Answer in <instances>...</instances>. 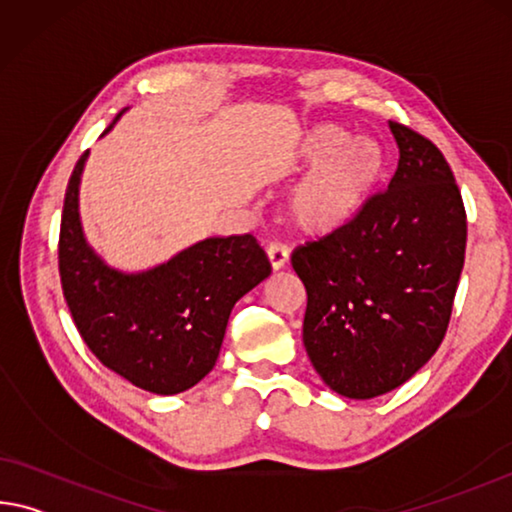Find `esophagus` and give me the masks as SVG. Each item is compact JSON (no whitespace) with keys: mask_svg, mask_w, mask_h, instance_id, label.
Instances as JSON below:
<instances>
[{"mask_svg":"<svg viewBox=\"0 0 512 512\" xmlns=\"http://www.w3.org/2000/svg\"><path fill=\"white\" fill-rule=\"evenodd\" d=\"M266 255H269L273 271H282L289 264V250L287 246H282V243H271V246L266 248Z\"/></svg>","mask_w":512,"mask_h":512,"instance_id":"obj_1","label":"esophagus"}]
</instances>
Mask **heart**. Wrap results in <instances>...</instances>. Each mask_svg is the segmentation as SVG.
Returning <instances> with one entry per match:
<instances>
[{"label": "heart", "instance_id": "b5f03b06", "mask_svg": "<svg viewBox=\"0 0 512 512\" xmlns=\"http://www.w3.org/2000/svg\"><path fill=\"white\" fill-rule=\"evenodd\" d=\"M294 164L315 168L291 191L289 221L303 234L326 237L358 216L383 170V152L373 141H348L346 129L323 123L307 129Z\"/></svg>", "mask_w": 512, "mask_h": 512}]
</instances>
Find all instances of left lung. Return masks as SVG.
I'll use <instances>...</instances> for the list:
<instances>
[{
  "label": "left lung",
  "mask_w": 512,
  "mask_h": 512,
  "mask_svg": "<svg viewBox=\"0 0 512 512\" xmlns=\"http://www.w3.org/2000/svg\"><path fill=\"white\" fill-rule=\"evenodd\" d=\"M399 166L351 223L291 264L307 291L303 344L332 392L373 399L410 380L449 328L467 214L444 154L389 120Z\"/></svg>",
  "instance_id": "8db88e82"
}]
</instances>
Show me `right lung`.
Listing matches in <instances>:
<instances>
[{
  "mask_svg": "<svg viewBox=\"0 0 512 512\" xmlns=\"http://www.w3.org/2000/svg\"><path fill=\"white\" fill-rule=\"evenodd\" d=\"M86 159L88 152L70 175L59 234L61 287L72 321L104 367L145 392L180 394L214 369L232 307L269 278V257L253 234H241L193 243L150 271L111 269L81 230Z\"/></svg>",
  "mask_w": 512,
  "mask_h": 512,
  "instance_id": "add662e5",
  "label": "right lung"
}]
</instances>
